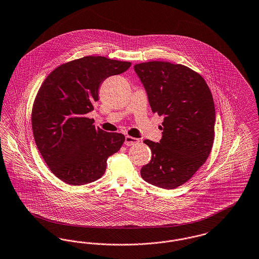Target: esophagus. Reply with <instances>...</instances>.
Masks as SVG:
<instances>
[{
    "label": "esophagus",
    "instance_id": "1",
    "mask_svg": "<svg viewBox=\"0 0 259 259\" xmlns=\"http://www.w3.org/2000/svg\"><path fill=\"white\" fill-rule=\"evenodd\" d=\"M140 141H139V139L137 138L131 137V136H126L125 137V142H124V144H125V146H134V145H136L138 144Z\"/></svg>",
    "mask_w": 259,
    "mask_h": 259
}]
</instances>
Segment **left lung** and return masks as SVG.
I'll use <instances>...</instances> for the list:
<instances>
[{"instance_id":"left-lung-1","label":"left lung","mask_w":259,"mask_h":259,"mask_svg":"<svg viewBox=\"0 0 259 259\" xmlns=\"http://www.w3.org/2000/svg\"><path fill=\"white\" fill-rule=\"evenodd\" d=\"M152 112L163 116L159 143L145 140L152 159L141 169L146 182L175 189L190 180L212 149L215 107L204 79L182 64L148 61L134 65Z\"/></svg>"}]
</instances>
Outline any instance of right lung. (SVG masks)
Returning a JSON list of instances; mask_svg holds the SVG:
<instances>
[{"instance_id": "obj_1", "label": "right lung", "mask_w": 259, "mask_h": 259, "mask_svg": "<svg viewBox=\"0 0 259 259\" xmlns=\"http://www.w3.org/2000/svg\"><path fill=\"white\" fill-rule=\"evenodd\" d=\"M131 62L84 57L53 70L35 98L31 122L36 146L50 170L69 185H85L106 172L108 156L125 137L93 125L86 114L99 100L107 77L126 71Z\"/></svg>"}]
</instances>
